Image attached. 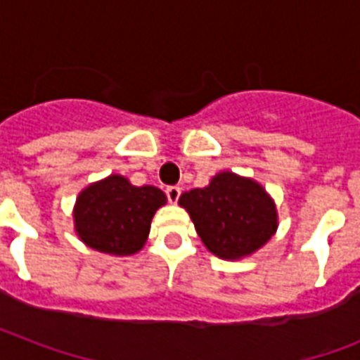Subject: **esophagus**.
Masks as SVG:
<instances>
[{
    "label": "esophagus",
    "instance_id": "1",
    "mask_svg": "<svg viewBox=\"0 0 360 360\" xmlns=\"http://www.w3.org/2000/svg\"><path fill=\"white\" fill-rule=\"evenodd\" d=\"M179 196H181L179 186H168V188H166V198H168L169 203H177Z\"/></svg>",
    "mask_w": 360,
    "mask_h": 360
}]
</instances>
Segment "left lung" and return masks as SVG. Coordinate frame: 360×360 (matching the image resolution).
I'll return each instance as SVG.
<instances>
[{
  "instance_id": "1",
  "label": "left lung",
  "mask_w": 360,
  "mask_h": 360,
  "mask_svg": "<svg viewBox=\"0 0 360 360\" xmlns=\"http://www.w3.org/2000/svg\"><path fill=\"white\" fill-rule=\"evenodd\" d=\"M203 245L219 257L236 259L263 246L276 230V211L262 186L224 172L205 188L179 198Z\"/></svg>"
}]
</instances>
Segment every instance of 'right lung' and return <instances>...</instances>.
<instances>
[{
	"instance_id": "right-lung-1",
	"label": "right lung",
	"mask_w": 360,
	"mask_h": 360,
	"mask_svg": "<svg viewBox=\"0 0 360 360\" xmlns=\"http://www.w3.org/2000/svg\"><path fill=\"white\" fill-rule=\"evenodd\" d=\"M164 203L157 186H134L121 175H110L78 196L76 231L95 250L130 256L143 246L153 214Z\"/></svg>"
}]
</instances>
